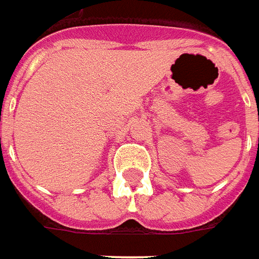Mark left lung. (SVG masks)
Segmentation results:
<instances>
[{"mask_svg":"<svg viewBox=\"0 0 259 259\" xmlns=\"http://www.w3.org/2000/svg\"><path fill=\"white\" fill-rule=\"evenodd\" d=\"M258 143H259V139H258Z\"/></svg>","mask_w":259,"mask_h":259,"instance_id":"left-lung-1","label":"left lung"}]
</instances>
